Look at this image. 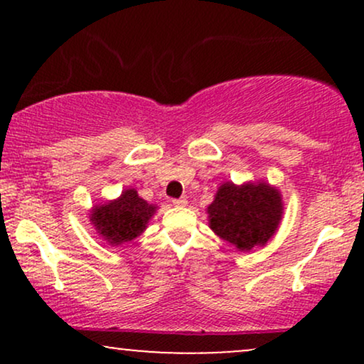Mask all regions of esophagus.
I'll use <instances>...</instances> for the list:
<instances>
[{
    "label": "esophagus",
    "instance_id": "34e87169",
    "mask_svg": "<svg viewBox=\"0 0 364 364\" xmlns=\"http://www.w3.org/2000/svg\"><path fill=\"white\" fill-rule=\"evenodd\" d=\"M186 203H188V200L185 198V196H183V198H174L173 200L174 207H186Z\"/></svg>",
    "mask_w": 364,
    "mask_h": 364
}]
</instances>
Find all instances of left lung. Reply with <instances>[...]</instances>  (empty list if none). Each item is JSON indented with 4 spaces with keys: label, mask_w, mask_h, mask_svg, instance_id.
I'll use <instances>...</instances> for the list:
<instances>
[{
    "label": "left lung",
    "mask_w": 364,
    "mask_h": 364,
    "mask_svg": "<svg viewBox=\"0 0 364 364\" xmlns=\"http://www.w3.org/2000/svg\"><path fill=\"white\" fill-rule=\"evenodd\" d=\"M282 196L265 181L235 185L228 181L207 207L208 225L217 236L241 252L267 245L282 219Z\"/></svg>",
    "instance_id": "obj_1"
}]
</instances>
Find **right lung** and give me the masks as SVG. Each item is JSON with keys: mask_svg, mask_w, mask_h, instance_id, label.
Returning a JSON list of instances; mask_svg holds the SVG:
<instances>
[{"mask_svg": "<svg viewBox=\"0 0 364 364\" xmlns=\"http://www.w3.org/2000/svg\"><path fill=\"white\" fill-rule=\"evenodd\" d=\"M156 210V205L147 203L140 198L136 190L128 188L119 198L92 207L89 217L97 235L109 245L118 246L140 236L147 229L149 220Z\"/></svg>", "mask_w": 364, "mask_h": 364, "instance_id": "right-lung-1", "label": "right lung"}]
</instances>
